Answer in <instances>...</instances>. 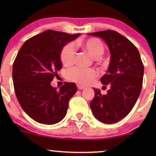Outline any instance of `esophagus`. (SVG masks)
I'll return each mask as SVG.
<instances>
[{
    "instance_id": "esophagus-1",
    "label": "esophagus",
    "mask_w": 156,
    "mask_h": 156,
    "mask_svg": "<svg viewBox=\"0 0 156 156\" xmlns=\"http://www.w3.org/2000/svg\"><path fill=\"white\" fill-rule=\"evenodd\" d=\"M77 87H78V89H85V87H83V86H82V85H80V84H78V85H77Z\"/></svg>"
}]
</instances>
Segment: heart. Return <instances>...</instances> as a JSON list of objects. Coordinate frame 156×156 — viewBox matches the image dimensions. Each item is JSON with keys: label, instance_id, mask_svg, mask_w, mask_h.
<instances>
[{"label": "heart", "instance_id": "heart-1", "mask_svg": "<svg viewBox=\"0 0 156 156\" xmlns=\"http://www.w3.org/2000/svg\"><path fill=\"white\" fill-rule=\"evenodd\" d=\"M80 45L86 50L91 56L98 58L104 53V45L99 39H88L80 42ZM76 54V48L73 43L66 44L60 53V59L64 66H69L73 63ZM97 76L94 69L89 68L76 67L68 71V79L80 84H88Z\"/></svg>", "mask_w": 156, "mask_h": 156}]
</instances>
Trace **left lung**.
I'll return each instance as SVG.
<instances>
[{
  "mask_svg": "<svg viewBox=\"0 0 156 156\" xmlns=\"http://www.w3.org/2000/svg\"><path fill=\"white\" fill-rule=\"evenodd\" d=\"M87 34L103 39L111 55L106 74L101 78L103 85L109 84L110 89L103 95L99 89L93 88L92 112L100 122L116 123L129 114L140 94L144 65L136 47L117 31L106 30Z\"/></svg>",
  "mask_w": 156,
  "mask_h": 156,
  "instance_id": "1",
  "label": "left lung"
}]
</instances>
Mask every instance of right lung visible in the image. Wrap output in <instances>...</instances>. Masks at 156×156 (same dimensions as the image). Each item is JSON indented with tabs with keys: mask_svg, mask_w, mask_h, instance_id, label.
Segmentation results:
<instances>
[{
	"mask_svg": "<svg viewBox=\"0 0 156 156\" xmlns=\"http://www.w3.org/2000/svg\"><path fill=\"white\" fill-rule=\"evenodd\" d=\"M79 35L47 30L26 40L17 53L12 69L16 97L37 122L55 124L67 114L69 101L77 92L76 83L67 82L58 89L51 83L62 67V48Z\"/></svg>",
	"mask_w": 156,
	"mask_h": 156,
	"instance_id": "1",
	"label": "right lung"
}]
</instances>
